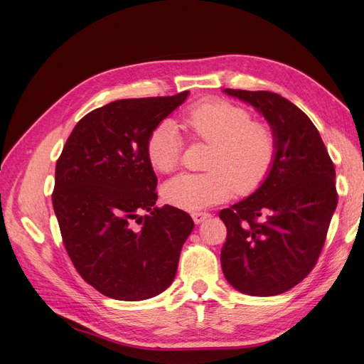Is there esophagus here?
<instances>
[{"instance_id":"obj_1","label":"esophagus","mask_w":364,"mask_h":364,"mask_svg":"<svg viewBox=\"0 0 364 364\" xmlns=\"http://www.w3.org/2000/svg\"><path fill=\"white\" fill-rule=\"evenodd\" d=\"M211 215H209L208 213H194L193 214V220H194V223L196 225H200V223H203L206 218H209Z\"/></svg>"}]
</instances>
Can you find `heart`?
I'll return each mask as SVG.
<instances>
[{
    "label": "heart",
    "mask_w": 364,
    "mask_h": 364,
    "mask_svg": "<svg viewBox=\"0 0 364 364\" xmlns=\"http://www.w3.org/2000/svg\"><path fill=\"white\" fill-rule=\"evenodd\" d=\"M185 123L196 138L213 144L208 173H185L164 185V199L185 211H200L226 200L235 190L246 196L267 181L277 161L278 139L273 129L253 121L246 107L226 100H205L193 107ZM147 159L158 173L179 167L182 138L171 119L153 127L146 144Z\"/></svg>",
    "instance_id": "b5f03b06"
}]
</instances>
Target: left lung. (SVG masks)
<instances>
[{
	"label": "left lung",
	"mask_w": 364,
	"mask_h": 364,
	"mask_svg": "<svg viewBox=\"0 0 364 364\" xmlns=\"http://www.w3.org/2000/svg\"><path fill=\"white\" fill-rule=\"evenodd\" d=\"M253 106L278 139L267 181L220 211L228 229L222 270L232 287L274 296L316 266L337 206L336 170L318 130L299 107L269 91L223 90Z\"/></svg>",
	"instance_id": "8db88e82"
}]
</instances>
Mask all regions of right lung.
Here are the masks:
<instances>
[{
  "label": "right lung",
  "instance_id": "add662e5",
  "mask_svg": "<svg viewBox=\"0 0 364 364\" xmlns=\"http://www.w3.org/2000/svg\"><path fill=\"white\" fill-rule=\"evenodd\" d=\"M188 94L98 107L75 124L58 159L53 208L65 249L80 277L112 299L167 290L194 228L182 209L155 208L158 178L146 151L153 127Z\"/></svg>",
  "mask_w": 364,
  "mask_h": 364
}]
</instances>
